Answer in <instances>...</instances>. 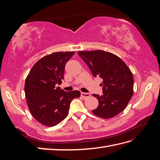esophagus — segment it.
Listing matches in <instances>:
<instances>
[{
  "label": "esophagus",
  "instance_id": "obj_1",
  "mask_svg": "<svg viewBox=\"0 0 160 160\" xmlns=\"http://www.w3.org/2000/svg\"><path fill=\"white\" fill-rule=\"evenodd\" d=\"M81 96L83 97V98H84V99H85V98H89V97L91 96V95H90V93L82 92V93H81Z\"/></svg>",
  "mask_w": 160,
  "mask_h": 160
}]
</instances>
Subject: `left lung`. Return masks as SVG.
I'll use <instances>...</instances> for the list:
<instances>
[{"instance_id":"1","label":"left lung","mask_w":160,"mask_h":160,"mask_svg":"<svg viewBox=\"0 0 160 160\" xmlns=\"http://www.w3.org/2000/svg\"><path fill=\"white\" fill-rule=\"evenodd\" d=\"M94 77L103 80L102 95L93 94L99 105L92 111L97 116L108 119L123 111L133 94V77L131 70L120 58L102 50L78 53Z\"/></svg>"}]
</instances>
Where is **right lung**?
Wrapping results in <instances>:
<instances>
[{"label": "right lung", "mask_w": 160, "mask_h": 160, "mask_svg": "<svg viewBox=\"0 0 160 160\" xmlns=\"http://www.w3.org/2000/svg\"><path fill=\"white\" fill-rule=\"evenodd\" d=\"M74 52H56L39 60L26 78L25 92L32 116L42 125L53 127L65 119L71 100L79 91H64L57 84L64 80V67Z\"/></svg>", "instance_id": "right-lung-1"}]
</instances>
